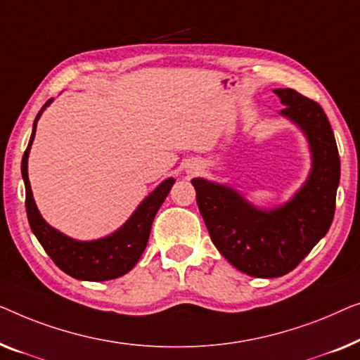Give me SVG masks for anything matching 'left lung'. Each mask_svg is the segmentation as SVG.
I'll list each match as a JSON object with an SVG mask.
<instances>
[{"instance_id": "left-lung-1", "label": "left lung", "mask_w": 360, "mask_h": 360, "mask_svg": "<svg viewBox=\"0 0 360 360\" xmlns=\"http://www.w3.org/2000/svg\"><path fill=\"white\" fill-rule=\"evenodd\" d=\"M282 115L310 141L313 169L300 192L281 209L262 212L230 187L192 179L200 215L226 261L252 277H281L295 269L330 230L341 174L330 120L321 105L295 89H274Z\"/></svg>"}]
</instances>
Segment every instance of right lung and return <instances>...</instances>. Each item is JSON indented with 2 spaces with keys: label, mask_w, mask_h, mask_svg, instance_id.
<instances>
[{
  "label": "right lung",
  "mask_w": 360,
  "mask_h": 360,
  "mask_svg": "<svg viewBox=\"0 0 360 360\" xmlns=\"http://www.w3.org/2000/svg\"><path fill=\"white\" fill-rule=\"evenodd\" d=\"M49 99L40 109L37 117L34 120L32 135H30L29 145L22 156V179L26 184V212L29 225L32 229L35 238H37L45 252L50 256L55 264L62 269L65 274L75 277L79 281H110L127 274V272L139 262L141 252L145 251L146 243H148L151 224L156 212L163 204L166 195L174 184L173 178L166 179L156 187L146 199L141 202L135 214L122 229L117 230L114 235L98 241H75L72 238L62 235L52 226L45 224L40 217L37 207H35L32 191H30V182L27 176V158L30 145L34 141L35 127L42 110L47 108Z\"/></svg>",
  "instance_id": "obj_1"
}]
</instances>
